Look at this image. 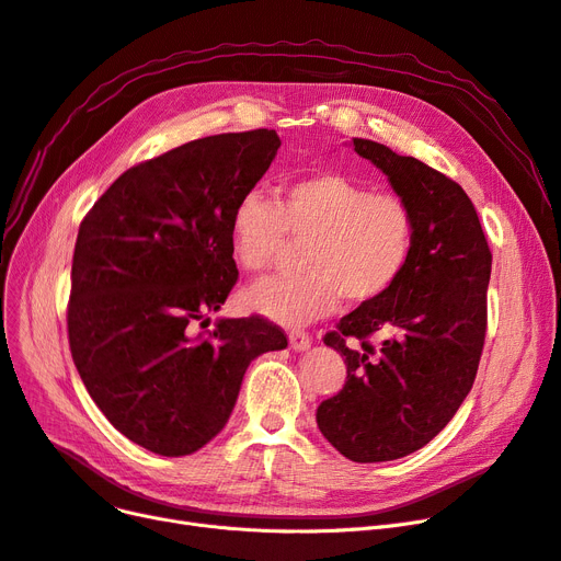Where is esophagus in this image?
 I'll return each instance as SVG.
<instances>
[{"mask_svg": "<svg viewBox=\"0 0 561 561\" xmlns=\"http://www.w3.org/2000/svg\"><path fill=\"white\" fill-rule=\"evenodd\" d=\"M288 344H290V348H294V351H307L309 344H311V339H309L307 332L294 330V332L288 334Z\"/></svg>", "mask_w": 561, "mask_h": 561, "instance_id": "esophagus-1", "label": "esophagus"}]
</instances>
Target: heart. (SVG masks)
I'll return each instance as SVG.
<instances>
[{"instance_id":"obj_1","label":"heart","mask_w":561,"mask_h":561,"mask_svg":"<svg viewBox=\"0 0 561 561\" xmlns=\"http://www.w3.org/2000/svg\"><path fill=\"white\" fill-rule=\"evenodd\" d=\"M231 252L250 275H263L282 259L286 242H307L305 275L263 282L245 302L284 325L323 319L339 300L367 305L387 296L415 250V213L392 190H371L336 172L286 181L277 202L248 190L236 202Z\"/></svg>"}]
</instances>
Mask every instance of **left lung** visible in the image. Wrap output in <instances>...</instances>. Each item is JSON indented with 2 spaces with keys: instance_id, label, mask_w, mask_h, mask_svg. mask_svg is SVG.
I'll return each instance as SVG.
<instances>
[{
  "instance_id": "left-lung-1",
  "label": "left lung",
  "mask_w": 561,
  "mask_h": 561,
  "mask_svg": "<svg viewBox=\"0 0 561 561\" xmlns=\"http://www.w3.org/2000/svg\"><path fill=\"white\" fill-rule=\"evenodd\" d=\"M415 213V250L387 296L359 305L323 341L346 385L316 410L328 443L355 462L403 458L456 415L472 389L489 323L493 254L456 181L371 139H353ZM380 331L383 341L370 344Z\"/></svg>"
}]
</instances>
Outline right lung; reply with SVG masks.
<instances>
[{
    "mask_svg": "<svg viewBox=\"0 0 561 561\" xmlns=\"http://www.w3.org/2000/svg\"><path fill=\"white\" fill-rule=\"evenodd\" d=\"M279 144L265 128L187 141L130 167L80 225L70 355L110 424L153 454L187 456L213 440L250 362L288 344L256 313L192 334L238 282L231 213Z\"/></svg>",
    "mask_w": 561,
    "mask_h": 561,
    "instance_id": "right-lung-1",
    "label": "right lung"
}]
</instances>
